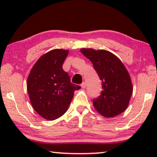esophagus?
Returning <instances> with one entry per match:
<instances>
[{"instance_id":"1","label":"esophagus","mask_w":157,"mask_h":157,"mask_svg":"<svg viewBox=\"0 0 157 157\" xmlns=\"http://www.w3.org/2000/svg\"><path fill=\"white\" fill-rule=\"evenodd\" d=\"M80 86H81V87H82V89H85V88L86 87V83L85 82H83L82 84L80 85Z\"/></svg>"}]
</instances>
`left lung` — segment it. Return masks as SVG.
Returning <instances> with one entry per match:
<instances>
[{
  "label": "left lung",
  "mask_w": 157,
  "mask_h": 157,
  "mask_svg": "<svg viewBox=\"0 0 157 157\" xmlns=\"http://www.w3.org/2000/svg\"><path fill=\"white\" fill-rule=\"evenodd\" d=\"M80 52L92 63L102 80V91L93 105L105 117H113L127 109L133 92L128 71L116 55L103 49L81 48Z\"/></svg>",
  "instance_id": "left-lung-1"
}]
</instances>
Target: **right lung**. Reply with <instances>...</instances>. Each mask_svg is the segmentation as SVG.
<instances>
[{
    "label": "right lung",
    "instance_id": "1",
    "mask_svg": "<svg viewBox=\"0 0 157 157\" xmlns=\"http://www.w3.org/2000/svg\"><path fill=\"white\" fill-rule=\"evenodd\" d=\"M68 50H51L35 63L27 78L31 104L40 116L48 120L60 117L68 110L74 92L80 86L71 83L62 66Z\"/></svg>",
    "mask_w": 157,
    "mask_h": 157
}]
</instances>
